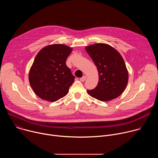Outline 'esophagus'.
Segmentation results:
<instances>
[{
    "instance_id": "obj_1",
    "label": "esophagus",
    "mask_w": 158,
    "mask_h": 158,
    "mask_svg": "<svg viewBox=\"0 0 158 158\" xmlns=\"http://www.w3.org/2000/svg\"><path fill=\"white\" fill-rule=\"evenodd\" d=\"M86 78H87V77H86L85 76H84L83 77H82L80 79V81H81V82H84V81H85Z\"/></svg>"
}]
</instances>
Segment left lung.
Segmentation results:
<instances>
[{
	"label": "left lung",
	"instance_id": "1",
	"mask_svg": "<svg viewBox=\"0 0 158 158\" xmlns=\"http://www.w3.org/2000/svg\"><path fill=\"white\" fill-rule=\"evenodd\" d=\"M95 64L99 74L98 85L87 90L91 97L101 101H109L119 97L125 90L129 79L128 71L120 53L104 43H97L85 48Z\"/></svg>",
	"mask_w": 158,
	"mask_h": 158
}]
</instances>
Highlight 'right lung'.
Here are the masks:
<instances>
[{
  "label": "right lung",
  "instance_id": "1",
  "mask_svg": "<svg viewBox=\"0 0 158 158\" xmlns=\"http://www.w3.org/2000/svg\"><path fill=\"white\" fill-rule=\"evenodd\" d=\"M73 48L62 44L43 48L37 54L29 73L30 85L40 99L55 102L69 93L75 77L65 60Z\"/></svg>",
  "mask_w": 158,
  "mask_h": 158
}]
</instances>
